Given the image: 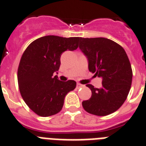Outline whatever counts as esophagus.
Here are the masks:
<instances>
[{"instance_id": "esophagus-1", "label": "esophagus", "mask_w": 146, "mask_h": 146, "mask_svg": "<svg viewBox=\"0 0 146 146\" xmlns=\"http://www.w3.org/2000/svg\"><path fill=\"white\" fill-rule=\"evenodd\" d=\"M81 87H84V85H82V84L78 83V84H77V89H79V88H81Z\"/></svg>"}]
</instances>
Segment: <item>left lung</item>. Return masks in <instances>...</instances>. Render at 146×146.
<instances>
[{
  "label": "left lung",
  "instance_id": "left-lung-1",
  "mask_svg": "<svg viewBox=\"0 0 146 146\" xmlns=\"http://www.w3.org/2000/svg\"><path fill=\"white\" fill-rule=\"evenodd\" d=\"M80 50L86 56L89 70L102 78V88L92 84L89 100L82 105L89 113L99 116L116 111L124 104L131 90L133 72L125 50L114 41L106 38H80Z\"/></svg>",
  "mask_w": 146,
  "mask_h": 146
}]
</instances>
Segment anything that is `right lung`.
<instances>
[{"label": "right lung", "mask_w": 146, "mask_h": 146, "mask_svg": "<svg viewBox=\"0 0 146 146\" xmlns=\"http://www.w3.org/2000/svg\"><path fill=\"white\" fill-rule=\"evenodd\" d=\"M79 39L45 36L31 42L23 53L18 68L19 91L26 104L38 115L58 113L67 93L75 89L74 80L60 81L53 75L60 68L61 54L76 50Z\"/></svg>", "instance_id": "right-lung-1"}]
</instances>
